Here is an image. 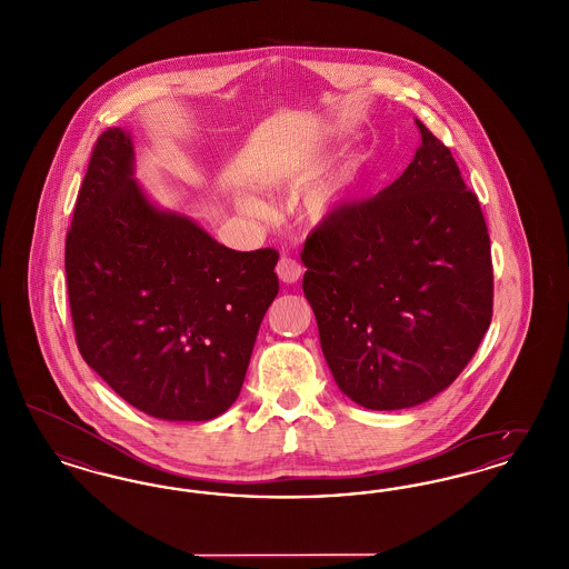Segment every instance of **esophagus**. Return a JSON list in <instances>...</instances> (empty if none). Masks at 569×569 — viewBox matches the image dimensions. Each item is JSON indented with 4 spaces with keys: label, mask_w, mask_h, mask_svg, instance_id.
<instances>
[{
    "label": "esophagus",
    "mask_w": 569,
    "mask_h": 569,
    "mask_svg": "<svg viewBox=\"0 0 569 569\" xmlns=\"http://www.w3.org/2000/svg\"><path fill=\"white\" fill-rule=\"evenodd\" d=\"M277 274L283 283H295L298 281V277L302 274V267L298 264V260L290 258V256H283L279 262H277Z\"/></svg>",
    "instance_id": "34e87169"
}]
</instances>
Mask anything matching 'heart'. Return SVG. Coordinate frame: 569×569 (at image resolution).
I'll use <instances>...</instances> for the list:
<instances>
[{
    "mask_svg": "<svg viewBox=\"0 0 569 569\" xmlns=\"http://www.w3.org/2000/svg\"><path fill=\"white\" fill-rule=\"evenodd\" d=\"M307 168H313L311 160L307 162ZM346 186H348V174L335 177L330 181L320 183L318 188H313L305 196V202H302L305 213L311 219H325L326 216H330L339 207ZM244 209L247 211H258V204L256 202H244Z\"/></svg>",
    "mask_w": 569,
    "mask_h": 569,
    "instance_id": "heart-1",
    "label": "heart"
}]
</instances>
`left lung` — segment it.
I'll list each match as a JSON object with an SVG mask.
<instances>
[{"label":"left lung","mask_w":569,"mask_h":569,"mask_svg":"<svg viewBox=\"0 0 569 569\" xmlns=\"http://www.w3.org/2000/svg\"><path fill=\"white\" fill-rule=\"evenodd\" d=\"M422 136L406 172L328 217L305 241L302 292L330 373L353 403L406 409L448 388L492 318V262L478 196L450 149Z\"/></svg>","instance_id":"left-lung-1"}]
</instances>
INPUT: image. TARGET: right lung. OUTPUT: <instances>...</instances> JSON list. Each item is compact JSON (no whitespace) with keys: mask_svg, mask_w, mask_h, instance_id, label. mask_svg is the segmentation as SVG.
Instances as JSON below:
<instances>
[{"mask_svg":"<svg viewBox=\"0 0 569 569\" xmlns=\"http://www.w3.org/2000/svg\"><path fill=\"white\" fill-rule=\"evenodd\" d=\"M267 247L234 251L136 186L132 138L98 136L66 237V279L84 362L136 409L211 420L241 392L279 292Z\"/></svg>","mask_w":569,"mask_h":569,"instance_id":"1","label":"right lung"}]
</instances>
